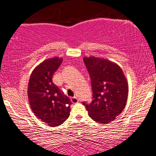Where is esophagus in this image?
<instances>
[{
	"mask_svg": "<svg viewBox=\"0 0 156 156\" xmlns=\"http://www.w3.org/2000/svg\"><path fill=\"white\" fill-rule=\"evenodd\" d=\"M71 102L73 103V104H76V103H78L79 102V100L78 99L77 97L74 96L73 98H71Z\"/></svg>",
	"mask_w": 156,
	"mask_h": 156,
	"instance_id": "obj_1",
	"label": "esophagus"
}]
</instances>
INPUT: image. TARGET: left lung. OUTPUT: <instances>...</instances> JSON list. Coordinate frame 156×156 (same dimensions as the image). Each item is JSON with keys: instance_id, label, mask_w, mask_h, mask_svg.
<instances>
[{"instance_id": "left-lung-1", "label": "left lung", "mask_w": 156, "mask_h": 156, "mask_svg": "<svg viewBox=\"0 0 156 156\" xmlns=\"http://www.w3.org/2000/svg\"><path fill=\"white\" fill-rule=\"evenodd\" d=\"M91 78L93 101L83 102L89 116L100 124H107L121 114L126 106L129 93L127 79L122 68L108 59L83 58Z\"/></svg>"}]
</instances>
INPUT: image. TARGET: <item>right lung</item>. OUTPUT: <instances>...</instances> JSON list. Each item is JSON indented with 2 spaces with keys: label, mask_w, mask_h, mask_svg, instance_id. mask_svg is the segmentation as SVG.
Wrapping results in <instances>:
<instances>
[{
  "label": "right lung",
  "mask_w": 156,
  "mask_h": 156,
  "mask_svg": "<svg viewBox=\"0 0 156 156\" xmlns=\"http://www.w3.org/2000/svg\"><path fill=\"white\" fill-rule=\"evenodd\" d=\"M62 61L57 56L44 60L35 67L28 83L27 96L32 112L51 127L62 124L69 118L72 104L52 81Z\"/></svg>",
  "instance_id": "obj_1"
}]
</instances>
